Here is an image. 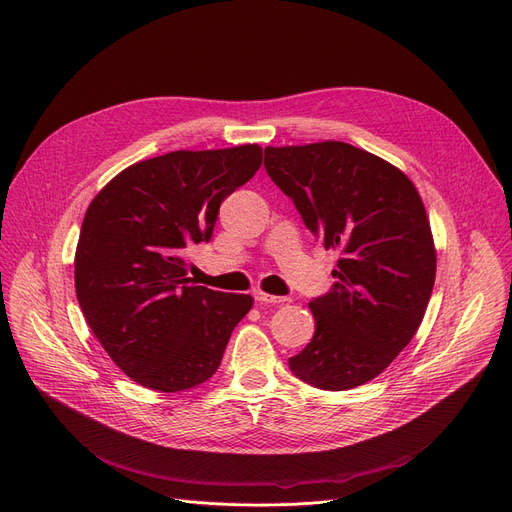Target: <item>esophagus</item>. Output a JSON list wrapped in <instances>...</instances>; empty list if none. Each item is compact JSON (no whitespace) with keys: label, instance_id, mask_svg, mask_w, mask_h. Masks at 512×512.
Masks as SVG:
<instances>
[{"label":"esophagus","instance_id":"obj_1","mask_svg":"<svg viewBox=\"0 0 512 512\" xmlns=\"http://www.w3.org/2000/svg\"><path fill=\"white\" fill-rule=\"evenodd\" d=\"M255 295V301H259V303H286V301H291L288 297H278V295H270V293H263V291H255L253 293Z\"/></svg>","mask_w":512,"mask_h":512}]
</instances>
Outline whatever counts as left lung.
I'll use <instances>...</instances> for the list:
<instances>
[{"label": "left lung", "instance_id": "1", "mask_svg": "<svg viewBox=\"0 0 512 512\" xmlns=\"http://www.w3.org/2000/svg\"><path fill=\"white\" fill-rule=\"evenodd\" d=\"M265 169L307 230L341 253L332 291L309 303L314 339L288 366L318 389L360 387L425 318L437 255L422 198L402 169L335 140L268 146Z\"/></svg>", "mask_w": 512, "mask_h": 512}]
</instances>
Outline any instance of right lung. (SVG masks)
Wrapping results in <instances>:
<instances>
[{"instance_id":"obj_1","label":"right lung","mask_w":512,"mask_h":512,"mask_svg":"<svg viewBox=\"0 0 512 512\" xmlns=\"http://www.w3.org/2000/svg\"><path fill=\"white\" fill-rule=\"evenodd\" d=\"M263 150H175L129 165L90 203L75 291L104 351L142 387L175 393L209 381L251 295L196 286L184 249L207 242L219 205L261 167Z\"/></svg>"}]
</instances>
